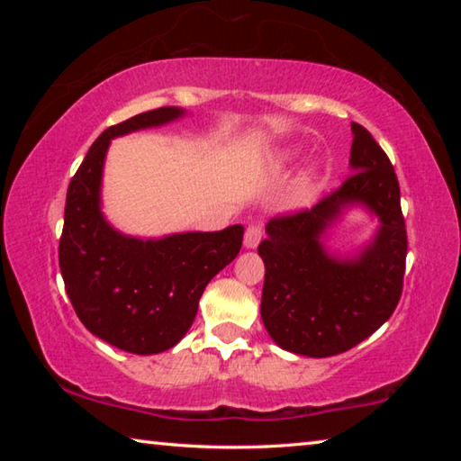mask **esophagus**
<instances>
[{
  "label": "esophagus",
  "mask_w": 461,
  "mask_h": 461,
  "mask_svg": "<svg viewBox=\"0 0 461 461\" xmlns=\"http://www.w3.org/2000/svg\"><path fill=\"white\" fill-rule=\"evenodd\" d=\"M262 240V223L260 221H252L246 228V233H244V246L246 248H256L260 244Z\"/></svg>",
  "instance_id": "obj_1"
}]
</instances>
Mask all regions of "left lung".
<instances>
[{
  "mask_svg": "<svg viewBox=\"0 0 461 461\" xmlns=\"http://www.w3.org/2000/svg\"><path fill=\"white\" fill-rule=\"evenodd\" d=\"M352 175L311 209L272 217L258 246L267 267L260 315L286 352L309 357L348 352L399 305L407 260L399 178L368 130L352 123ZM354 202L379 215L381 230L357 259H333L321 236Z\"/></svg>",
  "mask_w": 461,
  "mask_h": 461,
  "instance_id": "8db88e82",
  "label": "left lung"
}]
</instances>
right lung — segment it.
I'll list each match as a JSON object with an SVG mask.
<instances>
[{"instance_id":"1","label":"right lung","mask_w":461,"mask_h":461,"mask_svg":"<svg viewBox=\"0 0 461 461\" xmlns=\"http://www.w3.org/2000/svg\"><path fill=\"white\" fill-rule=\"evenodd\" d=\"M183 113L158 107L107 128L67 191L59 244L67 294L93 335L130 354L150 356L176 346L193 325L209 280L236 258L244 240L241 225L160 240L130 238L101 213V175L112 138L162 126Z\"/></svg>"}]
</instances>
